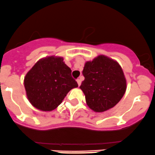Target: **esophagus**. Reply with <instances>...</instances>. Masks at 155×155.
Returning <instances> with one entry per match:
<instances>
[{
    "label": "esophagus",
    "instance_id": "34e87169",
    "mask_svg": "<svg viewBox=\"0 0 155 155\" xmlns=\"http://www.w3.org/2000/svg\"><path fill=\"white\" fill-rule=\"evenodd\" d=\"M77 83H78V86H81V79H78L77 80Z\"/></svg>",
    "mask_w": 155,
    "mask_h": 155
}]
</instances>
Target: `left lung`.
I'll list each match as a JSON object with an SVG mask.
<instances>
[{
	"label": "left lung",
	"mask_w": 155,
	"mask_h": 155,
	"mask_svg": "<svg viewBox=\"0 0 155 155\" xmlns=\"http://www.w3.org/2000/svg\"><path fill=\"white\" fill-rule=\"evenodd\" d=\"M85 79L81 84L88 106L96 112L114 107L124 95L126 81L117 61L99 55L87 61L83 70Z\"/></svg>",
	"instance_id": "8db88e82"
}]
</instances>
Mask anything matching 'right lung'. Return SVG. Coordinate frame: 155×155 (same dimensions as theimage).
I'll list each match as a JSON object with an SVG mask.
<instances>
[{"instance_id": "obj_1", "label": "right lung", "mask_w": 155, "mask_h": 155, "mask_svg": "<svg viewBox=\"0 0 155 155\" xmlns=\"http://www.w3.org/2000/svg\"><path fill=\"white\" fill-rule=\"evenodd\" d=\"M71 73L63 58L51 56L39 60L24 78L26 96L31 104L44 111L56 109L67 93L78 86Z\"/></svg>"}]
</instances>
